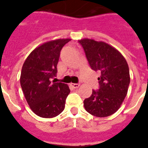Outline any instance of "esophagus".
Returning <instances> with one entry per match:
<instances>
[{
    "label": "esophagus",
    "mask_w": 148,
    "mask_h": 148,
    "mask_svg": "<svg viewBox=\"0 0 148 148\" xmlns=\"http://www.w3.org/2000/svg\"><path fill=\"white\" fill-rule=\"evenodd\" d=\"M71 86H73V88L76 89L80 86V84H79V83H71Z\"/></svg>",
    "instance_id": "34e87169"
}]
</instances>
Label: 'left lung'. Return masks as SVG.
I'll return each mask as SVG.
<instances>
[{"mask_svg": "<svg viewBox=\"0 0 148 148\" xmlns=\"http://www.w3.org/2000/svg\"><path fill=\"white\" fill-rule=\"evenodd\" d=\"M91 69L99 72L98 90L83 101L87 112L97 117L114 114L127 94L130 82L127 62L119 51L109 44L94 40H79Z\"/></svg>", "mask_w": 148, "mask_h": 148, "instance_id": "1", "label": "left lung"}]
</instances>
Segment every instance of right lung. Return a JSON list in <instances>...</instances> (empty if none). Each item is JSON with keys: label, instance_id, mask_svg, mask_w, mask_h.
<instances>
[{"label": "right lung", "instance_id": "add662e5", "mask_svg": "<svg viewBox=\"0 0 148 148\" xmlns=\"http://www.w3.org/2000/svg\"><path fill=\"white\" fill-rule=\"evenodd\" d=\"M70 39L47 42L31 52L23 65L20 83L28 104L42 118L57 116L65 108L70 90L67 84L51 82L63 47Z\"/></svg>", "mask_w": 148, "mask_h": 148}]
</instances>
